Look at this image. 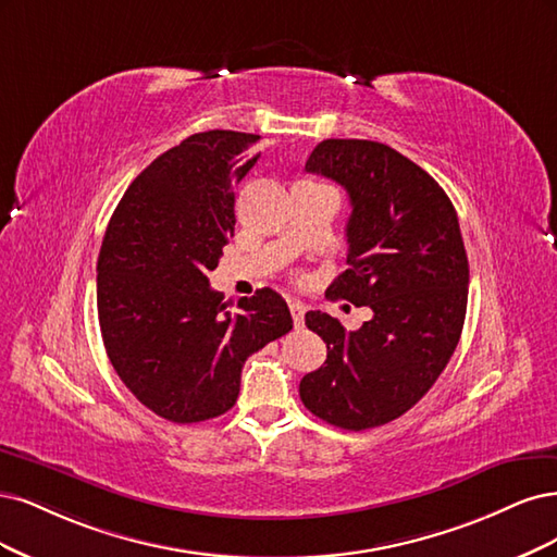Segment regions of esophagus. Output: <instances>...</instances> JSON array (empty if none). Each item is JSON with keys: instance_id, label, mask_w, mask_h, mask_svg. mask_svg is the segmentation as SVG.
I'll return each mask as SVG.
<instances>
[{"instance_id": "obj_1", "label": "esophagus", "mask_w": 557, "mask_h": 557, "mask_svg": "<svg viewBox=\"0 0 557 557\" xmlns=\"http://www.w3.org/2000/svg\"><path fill=\"white\" fill-rule=\"evenodd\" d=\"M289 310H292L294 326H296V329H300V326L305 324V305H302V302H298V300H294V302H289Z\"/></svg>"}]
</instances>
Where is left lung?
Masks as SVG:
<instances>
[{"label": "left lung", "instance_id": "8db88e82", "mask_svg": "<svg viewBox=\"0 0 557 557\" xmlns=\"http://www.w3.org/2000/svg\"><path fill=\"white\" fill-rule=\"evenodd\" d=\"M305 171L343 185L351 203L349 268L326 294L368 305L372 319L345 331L326 312L305 314L329 354L300 380V400L337 428L384 425L425 396L460 339L470 265L458 214L421 166L376 140H321Z\"/></svg>", "mask_w": 557, "mask_h": 557}]
</instances>
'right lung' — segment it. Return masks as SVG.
<instances>
[{
    "label": "right lung",
    "mask_w": 557,
    "mask_h": 557,
    "mask_svg": "<svg viewBox=\"0 0 557 557\" xmlns=\"http://www.w3.org/2000/svg\"><path fill=\"white\" fill-rule=\"evenodd\" d=\"M257 134L212 129L159 154L124 191L97 261L106 354L136 400L173 423L224 414L249 356L289 333L282 296L226 310L210 289L236 226L233 189L257 164Z\"/></svg>",
    "instance_id": "right-lung-1"
}]
</instances>
